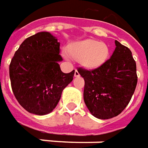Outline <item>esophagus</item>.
<instances>
[{
  "mask_svg": "<svg viewBox=\"0 0 148 148\" xmlns=\"http://www.w3.org/2000/svg\"><path fill=\"white\" fill-rule=\"evenodd\" d=\"M79 76V73L77 70H74V77H78Z\"/></svg>",
  "mask_w": 148,
  "mask_h": 148,
  "instance_id": "esophagus-1",
  "label": "esophagus"
}]
</instances>
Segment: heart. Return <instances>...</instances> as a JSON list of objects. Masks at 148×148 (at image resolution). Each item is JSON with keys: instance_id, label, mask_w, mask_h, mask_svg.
Returning <instances> with one entry per match:
<instances>
[{"instance_id": "b5f03b06", "label": "heart", "mask_w": 148, "mask_h": 148, "mask_svg": "<svg viewBox=\"0 0 148 148\" xmlns=\"http://www.w3.org/2000/svg\"><path fill=\"white\" fill-rule=\"evenodd\" d=\"M67 53L71 59L80 61L83 67L94 70L107 61L109 50L103 43L95 40H85L69 45Z\"/></svg>"}]
</instances>
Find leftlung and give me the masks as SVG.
<instances>
[{
	"label": "left lung",
	"mask_w": 148,
	"mask_h": 148,
	"mask_svg": "<svg viewBox=\"0 0 148 148\" xmlns=\"http://www.w3.org/2000/svg\"><path fill=\"white\" fill-rule=\"evenodd\" d=\"M112 57L97 69L78 68L84 81L83 99L99 119L119 115L130 103L138 82L136 62L127 47L115 41Z\"/></svg>",
	"instance_id": "obj_1"
}]
</instances>
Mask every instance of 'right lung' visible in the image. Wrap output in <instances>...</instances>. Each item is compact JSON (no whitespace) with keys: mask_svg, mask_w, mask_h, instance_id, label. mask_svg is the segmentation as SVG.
Instances as JSON below:
<instances>
[{"mask_svg":"<svg viewBox=\"0 0 148 148\" xmlns=\"http://www.w3.org/2000/svg\"><path fill=\"white\" fill-rule=\"evenodd\" d=\"M60 43L49 32L27 38L15 52L10 65L11 87L15 98L27 112L45 115L56 108L74 70L65 74Z\"/></svg>","mask_w":148,"mask_h":148,"instance_id":"1","label":"right lung"}]
</instances>
